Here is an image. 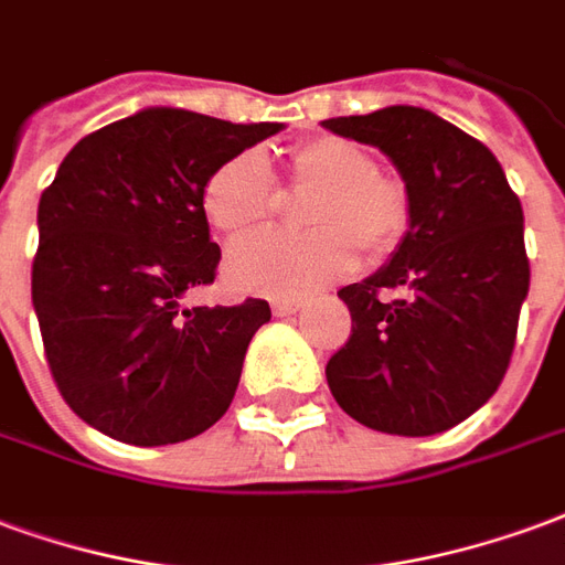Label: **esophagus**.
Segmentation results:
<instances>
[{
    "mask_svg": "<svg viewBox=\"0 0 565 565\" xmlns=\"http://www.w3.org/2000/svg\"><path fill=\"white\" fill-rule=\"evenodd\" d=\"M270 310H274V316H291V312L303 310V300L277 298V300H270Z\"/></svg>",
    "mask_w": 565,
    "mask_h": 565,
    "instance_id": "esophagus-1",
    "label": "esophagus"
}]
</instances>
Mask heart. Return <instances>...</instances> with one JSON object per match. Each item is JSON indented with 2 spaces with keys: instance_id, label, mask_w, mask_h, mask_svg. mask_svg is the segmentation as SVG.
<instances>
[{
  "instance_id": "obj_1",
  "label": "heart",
  "mask_w": 565,
  "mask_h": 565,
  "mask_svg": "<svg viewBox=\"0 0 565 565\" xmlns=\"http://www.w3.org/2000/svg\"><path fill=\"white\" fill-rule=\"evenodd\" d=\"M288 183L312 189L303 204L310 232L255 234L225 255V282L243 295L303 298L358 265L385 262L413 225V195L401 177L376 168L364 143L316 135L288 150ZM204 216L216 232L237 237L274 216L277 177L262 150H241L213 168L204 183Z\"/></svg>"
}]
</instances>
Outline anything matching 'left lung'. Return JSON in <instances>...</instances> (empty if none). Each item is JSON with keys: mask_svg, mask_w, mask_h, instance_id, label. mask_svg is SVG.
Masks as SVG:
<instances>
[{"mask_svg": "<svg viewBox=\"0 0 565 565\" xmlns=\"http://www.w3.org/2000/svg\"><path fill=\"white\" fill-rule=\"evenodd\" d=\"M324 129L379 147L413 195L394 258L337 291L352 333L324 367L331 394L382 434H443L491 401L512 361L530 288L521 201L497 156L430 110L394 105Z\"/></svg>", "mask_w": 565, "mask_h": 565, "instance_id": "1", "label": "left lung"}]
</instances>
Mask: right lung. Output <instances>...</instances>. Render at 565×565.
I'll return each instance as SVG.
<instances>
[{
  "label": "right lung",
  "mask_w": 565,
  "mask_h": 565,
  "mask_svg": "<svg viewBox=\"0 0 565 565\" xmlns=\"http://www.w3.org/2000/svg\"><path fill=\"white\" fill-rule=\"evenodd\" d=\"M279 122L147 108L86 135L39 201L32 307L63 401L110 439L168 446L232 406L243 355L270 319L262 298L180 310L210 286L204 183Z\"/></svg>",
  "instance_id": "add662e5"
}]
</instances>
